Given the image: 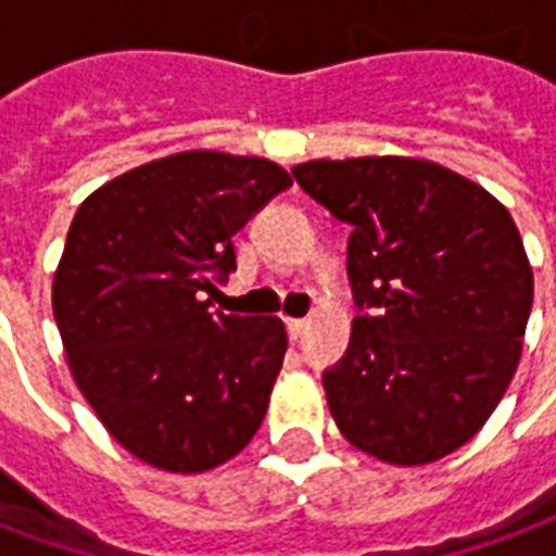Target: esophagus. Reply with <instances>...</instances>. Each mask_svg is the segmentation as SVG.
Listing matches in <instances>:
<instances>
[{
    "mask_svg": "<svg viewBox=\"0 0 556 556\" xmlns=\"http://www.w3.org/2000/svg\"><path fill=\"white\" fill-rule=\"evenodd\" d=\"M286 330L291 339H301L306 333V318H286Z\"/></svg>",
    "mask_w": 556,
    "mask_h": 556,
    "instance_id": "1",
    "label": "esophagus"
}]
</instances>
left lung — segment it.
<instances>
[{"label": "left lung", "mask_w": 556, "mask_h": 556, "mask_svg": "<svg viewBox=\"0 0 556 556\" xmlns=\"http://www.w3.org/2000/svg\"><path fill=\"white\" fill-rule=\"evenodd\" d=\"M291 175L351 226L361 313L321 375L339 431L390 465L450 455L497 408L521 357L533 270L509 211L431 160H309Z\"/></svg>", "instance_id": "1"}]
</instances>
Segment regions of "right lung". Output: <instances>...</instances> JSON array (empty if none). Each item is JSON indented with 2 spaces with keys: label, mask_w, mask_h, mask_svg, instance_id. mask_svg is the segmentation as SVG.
Listing matches in <instances>:
<instances>
[{
  "label": "right lung",
  "mask_w": 556,
  "mask_h": 556,
  "mask_svg": "<svg viewBox=\"0 0 556 556\" xmlns=\"http://www.w3.org/2000/svg\"><path fill=\"white\" fill-rule=\"evenodd\" d=\"M265 157L184 151L79 205L53 315L79 393L127 453L172 473L229 462L265 419L289 349L274 315L211 313L231 238L282 190Z\"/></svg>",
  "instance_id": "obj_1"
}]
</instances>
